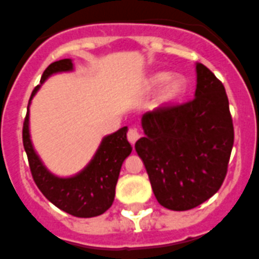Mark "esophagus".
<instances>
[{
    "mask_svg": "<svg viewBox=\"0 0 259 259\" xmlns=\"http://www.w3.org/2000/svg\"><path fill=\"white\" fill-rule=\"evenodd\" d=\"M138 138H140V133H138L137 130L136 129L127 130V141H129L132 145H133V144H136V141H137Z\"/></svg>",
    "mask_w": 259,
    "mask_h": 259,
    "instance_id": "esophagus-1",
    "label": "esophagus"
}]
</instances>
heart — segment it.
<instances>
[{"label":"heart","instance_id":"b5f03b06","mask_svg":"<svg viewBox=\"0 0 259 259\" xmlns=\"http://www.w3.org/2000/svg\"><path fill=\"white\" fill-rule=\"evenodd\" d=\"M165 82L164 88L161 90L160 95H159V102L161 103H168V102H174L177 100L185 94L186 91V80L181 76H174L169 77L167 73H159V74H155V76L151 78V87H156L161 84V82Z\"/></svg>","mask_w":259,"mask_h":259}]
</instances>
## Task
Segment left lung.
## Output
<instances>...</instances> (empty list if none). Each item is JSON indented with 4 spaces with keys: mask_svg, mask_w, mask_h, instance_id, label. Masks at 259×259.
I'll use <instances>...</instances> for the list:
<instances>
[{
    "mask_svg": "<svg viewBox=\"0 0 259 259\" xmlns=\"http://www.w3.org/2000/svg\"><path fill=\"white\" fill-rule=\"evenodd\" d=\"M195 69V98L145 112V137L136 143L156 200L171 210L193 209L217 193L234 145L223 82L205 65Z\"/></svg>",
    "mask_w": 259,
    "mask_h": 259,
    "instance_id": "1",
    "label": "left lung"
}]
</instances>
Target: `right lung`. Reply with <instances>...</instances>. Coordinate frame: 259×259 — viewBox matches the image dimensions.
<instances>
[{
  "mask_svg": "<svg viewBox=\"0 0 259 259\" xmlns=\"http://www.w3.org/2000/svg\"><path fill=\"white\" fill-rule=\"evenodd\" d=\"M72 69L73 64L69 58L55 61L43 72L40 84L53 73L68 72ZM39 87H35L29 100L36 94ZM28 121L29 114L27 111L23 123V144L33 181L43 195L57 208L72 216L95 217L106 212L114 202L122 163L132 152V145L126 138L127 127L125 126L104 137L94 159L81 172L72 178H58L43 165L33 151Z\"/></svg>",
  "mask_w": 259,
  "mask_h": 259,
  "instance_id": "obj_1",
  "label": "right lung"
}]
</instances>
